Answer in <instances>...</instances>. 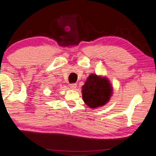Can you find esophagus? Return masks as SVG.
<instances>
[{
	"instance_id": "1",
	"label": "esophagus",
	"mask_w": 156,
	"mask_h": 156,
	"mask_svg": "<svg viewBox=\"0 0 156 156\" xmlns=\"http://www.w3.org/2000/svg\"><path fill=\"white\" fill-rule=\"evenodd\" d=\"M69 87L72 89H75L76 88V83H72L69 84Z\"/></svg>"
}]
</instances>
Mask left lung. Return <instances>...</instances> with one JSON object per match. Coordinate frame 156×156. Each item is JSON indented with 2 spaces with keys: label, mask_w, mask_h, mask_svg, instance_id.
Wrapping results in <instances>:
<instances>
[{
  "label": "left lung",
  "mask_w": 156,
  "mask_h": 156,
  "mask_svg": "<svg viewBox=\"0 0 156 156\" xmlns=\"http://www.w3.org/2000/svg\"><path fill=\"white\" fill-rule=\"evenodd\" d=\"M112 88L105 77L91 74L82 87V98L84 103L90 108L104 105L110 99Z\"/></svg>",
  "instance_id": "8db88e82"
}]
</instances>
